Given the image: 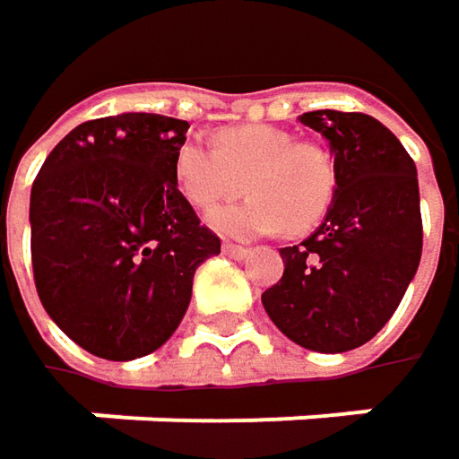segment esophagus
<instances>
[{
    "label": "esophagus",
    "instance_id": "34e87169",
    "mask_svg": "<svg viewBox=\"0 0 459 459\" xmlns=\"http://www.w3.org/2000/svg\"><path fill=\"white\" fill-rule=\"evenodd\" d=\"M224 254L232 258H246L251 256V251L246 246H235V243H224Z\"/></svg>",
    "mask_w": 459,
    "mask_h": 459
}]
</instances>
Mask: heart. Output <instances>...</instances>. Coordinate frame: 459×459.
Wrapping results in <instances>:
<instances>
[{"label":"heart","instance_id":"heart-1","mask_svg":"<svg viewBox=\"0 0 459 459\" xmlns=\"http://www.w3.org/2000/svg\"><path fill=\"white\" fill-rule=\"evenodd\" d=\"M174 177L195 208H213L243 190L251 198L208 213V224L230 238L290 235L315 230L335 198V166L315 143H293V134L272 124L221 129L216 143L185 137L174 152Z\"/></svg>","mask_w":459,"mask_h":459}]
</instances>
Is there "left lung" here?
Returning a JSON list of instances; mask_svg holds the SVG:
<instances>
[{
    "instance_id": "8db88e82",
    "label": "left lung",
    "mask_w": 459,
    "mask_h": 459,
    "mask_svg": "<svg viewBox=\"0 0 459 459\" xmlns=\"http://www.w3.org/2000/svg\"><path fill=\"white\" fill-rule=\"evenodd\" d=\"M301 124L327 140L335 198L304 243L280 248L285 272L261 304L293 343L341 354L368 343L391 319L418 272V169L373 116L312 110Z\"/></svg>"
}]
</instances>
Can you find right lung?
<instances>
[{
	"mask_svg": "<svg viewBox=\"0 0 459 459\" xmlns=\"http://www.w3.org/2000/svg\"><path fill=\"white\" fill-rule=\"evenodd\" d=\"M190 124L118 113L68 132L30 187V261L41 307L82 349L129 362L160 349L193 277L221 251L177 190Z\"/></svg>",
	"mask_w": 459,
	"mask_h": 459,
	"instance_id": "1",
	"label": "right lung"
}]
</instances>
